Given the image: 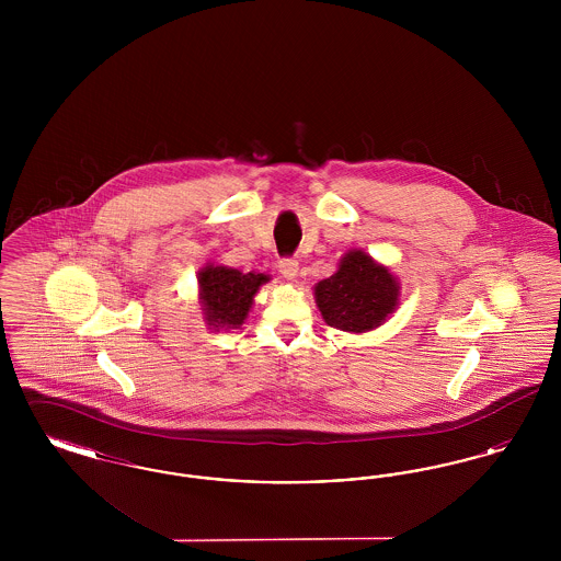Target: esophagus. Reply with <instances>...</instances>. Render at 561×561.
Instances as JSON below:
<instances>
[{"label": "esophagus", "mask_w": 561, "mask_h": 561, "mask_svg": "<svg viewBox=\"0 0 561 561\" xmlns=\"http://www.w3.org/2000/svg\"><path fill=\"white\" fill-rule=\"evenodd\" d=\"M279 273L286 277V279H294L296 273H298V261L288 256V259H282L279 261Z\"/></svg>", "instance_id": "34e87169"}]
</instances>
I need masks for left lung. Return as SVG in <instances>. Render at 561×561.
Here are the masks:
<instances>
[{"mask_svg":"<svg viewBox=\"0 0 561 561\" xmlns=\"http://www.w3.org/2000/svg\"><path fill=\"white\" fill-rule=\"evenodd\" d=\"M396 277L364 252H348L339 271L316 286V300L328 325L366 332L380 325L398 305Z\"/></svg>","mask_w":561,"mask_h":561,"instance_id":"8db88e82","label":"left lung"}]
</instances>
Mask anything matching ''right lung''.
<instances>
[{
    "instance_id": "right-lung-1",
    "label": "right lung",
    "mask_w": 561,
    "mask_h": 561,
    "mask_svg": "<svg viewBox=\"0 0 561 561\" xmlns=\"http://www.w3.org/2000/svg\"><path fill=\"white\" fill-rule=\"evenodd\" d=\"M267 279L263 273H241L238 268L208 265L199 273L202 305L208 323L225 330L241 325L254 294Z\"/></svg>"
}]
</instances>
